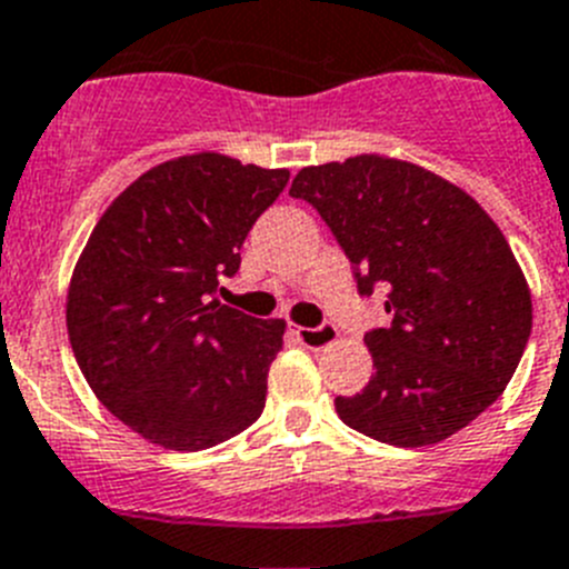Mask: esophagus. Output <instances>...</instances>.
<instances>
[{
    "instance_id": "obj_1",
    "label": "esophagus",
    "mask_w": 569,
    "mask_h": 569,
    "mask_svg": "<svg viewBox=\"0 0 569 569\" xmlns=\"http://www.w3.org/2000/svg\"><path fill=\"white\" fill-rule=\"evenodd\" d=\"M295 338L306 346V349H326V346H332L338 340V329L335 326H318V329H306V326H295L291 329Z\"/></svg>"
}]
</instances>
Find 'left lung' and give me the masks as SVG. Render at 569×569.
Returning a JSON list of instances; mask_svg holds the SVG:
<instances>
[{
    "label": "left lung",
    "instance_id": "obj_1",
    "mask_svg": "<svg viewBox=\"0 0 569 569\" xmlns=\"http://www.w3.org/2000/svg\"><path fill=\"white\" fill-rule=\"evenodd\" d=\"M289 194L335 231L360 295L389 289L392 326L363 338L375 375L335 398L340 421L392 447H429L476 421L532 326L530 286L492 217L456 182L387 154L300 168Z\"/></svg>",
    "mask_w": 569,
    "mask_h": 569
}]
</instances>
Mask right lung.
I'll return each mask as SVG.
<instances>
[{
    "instance_id": "right-lung-1",
    "label": "right lung",
    "mask_w": 569,
    "mask_h": 569,
    "mask_svg": "<svg viewBox=\"0 0 569 569\" xmlns=\"http://www.w3.org/2000/svg\"><path fill=\"white\" fill-rule=\"evenodd\" d=\"M289 168L217 151L166 160L102 211L68 283L73 358L102 407L157 447L197 452L260 418L286 320L214 298Z\"/></svg>"
}]
</instances>
